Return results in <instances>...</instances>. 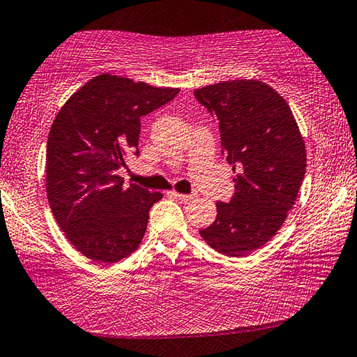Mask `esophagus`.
<instances>
[{
	"label": "esophagus",
	"mask_w": 357,
	"mask_h": 357,
	"mask_svg": "<svg viewBox=\"0 0 357 357\" xmlns=\"http://www.w3.org/2000/svg\"><path fill=\"white\" fill-rule=\"evenodd\" d=\"M172 195L174 198H178V200H181V202H192V200H195L197 193H179V192L173 190Z\"/></svg>",
	"instance_id": "34e87169"
}]
</instances>
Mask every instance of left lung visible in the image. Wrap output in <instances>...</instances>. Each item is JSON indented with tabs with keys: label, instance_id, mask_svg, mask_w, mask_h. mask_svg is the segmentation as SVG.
Segmentation results:
<instances>
[{
	"label": "left lung",
	"instance_id": "8db88e82",
	"mask_svg": "<svg viewBox=\"0 0 357 357\" xmlns=\"http://www.w3.org/2000/svg\"><path fill=\"white\" fill-rule=\"evenodd\" d=\"M217 118L222 153L238 172L229 203L217 202L202 238L227 257H245L273 239L293 208L307 154L287 100L259 80H231L195 89Z\"/></svg>",
	"mask_w": 357,
	"mask_h": 357
}]
</instances>
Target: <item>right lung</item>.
I'll return each mask as SVG.
<instances>
[{"mask_svg": "<svg viewBox=\"0 0 357 357\" xmlns=\"http://www.w3.org/2000/svg\"><path fill=\"white\" fill-rule=\"evenodd\" d=\"M178 88H157L100 74L70 96L47 140V198L75 249L98 263H116L142 244L149 209L162 198L118 170L138 155L140 118L165 105Z\"/></svg>", "mask_w": 357, "mask_h": 357, "instance_id": "right-lung-1", "label": "right lung"}]
</instances>
